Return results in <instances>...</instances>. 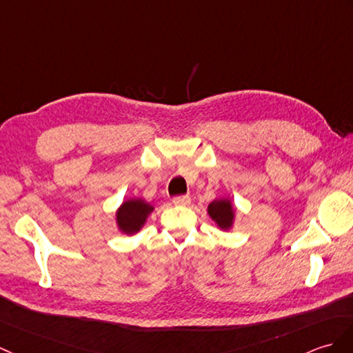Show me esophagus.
<instances>
[{
    "mask_svg": "<svg viewBox=\"0 0 353 353\" xmlns=\"http://www.w3.org/2000/svg\"><path fill=\"white\" fill-rule=\"evenodd\" d=\"M173 203L177 204V206H188L191 203L190 195H176L173 199Z\"/></svg>",
    "mask_w": 353,
    "mask_h": 353,
    "instance_id": "34e87169",
    "label": "esophagus"
}]
</instances>
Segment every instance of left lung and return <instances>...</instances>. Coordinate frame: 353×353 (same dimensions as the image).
<instances>
[{
  "instance_id": "1",
  "label": "left lung",
  "mask_w": 353,
  "mask_h": 353,
  "mask_svg": "<svg viewBox=\"0 0 353 353\" xmlns=\"http://www.w3.org/2000/svg\"><path fill=\"white\" fill-rule=\"evenodd\" d=\"M209 215L210 218L216 221V224L227 230L233 223V206L230 200H215L209 204Z\"/></svg>"
}]
</instances>
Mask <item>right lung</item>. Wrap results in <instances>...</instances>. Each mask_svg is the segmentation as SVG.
I'll return each mask as SVG.
<instances>
[{"instance_id":"add662e5","label":"right lung","mask_w":353,"mask_h":353,"mask_svg":"<svg viewBox=\"0 0 353 353\" xmlns=\"http://www.w3.org/2000/svg\"><path fill=\"white\" fill-rule=\"evenodd\" d=\"M153 208L143 200H128L117 212V223L125 233H135L145 223Z\"/></svg>"}]
</instances>
